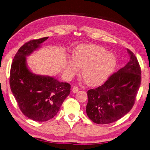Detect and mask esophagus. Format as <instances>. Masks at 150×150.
I'll return each instance as SVG.
<instances>
[{"instance_id": "esophagus-1", "label": "esophagus", "mask_w": 150, "mask_h": 150, "mask_svg": "<svg viewBox=\"0 0 150 150\" xmlns=\"http://www.w3.org/2000/svg\"><path fill=\"white\" fill-rule=\"evenodd\" d=\"M78 90H79V88H78V87H77V86H74L72 88V92L74 93L78 92Z\"/></svg>"}]
</instances>
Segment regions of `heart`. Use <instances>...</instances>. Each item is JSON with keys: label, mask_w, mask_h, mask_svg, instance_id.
<instances>
[{"label": "heart", "mask_w": 150, "mask_h": 150, "mask_svg": "<svg viewBox=\"0 0 150 150\" xmlns=\"http://www.w3.org/2000/svg\"><path fill=\"white\" fill-rule=\"evenodd\" d=\"M116 57L96 45H82L74 51V60L68 62L66 72L75 74L82 68L81 76L88 85L97 86L104 82L116 67Z\"/></svg>", "instance_id": "heart-1"}]
</instances>
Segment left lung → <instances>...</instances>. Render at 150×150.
<instances>
[{"label": "left lung", "mask_w": 150, "mask_h": 150, "mask_svg": "<svg viewBox=\"0 0 150 150\" xmlns=\"http://www.w3.org/2000/svg\"><path fill=\"white\" fill-rule=\"evenodd\" d=\"M127 50L130 58L125 66L103 85L87 92L86 114L94 123L115 122L133 107L141 85V71L136 56L130 50Z\"/></svg>", "instance_id": "obj_1"}]
</instances>
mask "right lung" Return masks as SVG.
Returning <instances> with one entry per match:
<instances>
[{"mask_svg":"<svg viewBox=\"0 0 150 150\" xmlns=\"http://www.w3.org/2000/svg\"><path fill=\"white\" fill-rule=\"evenodd\" d=\"M48 37L32 40L21 46L11 67L9 83L20 110L34 121L53 118L71 92V85L53 77L37 75L28 68L26 57L40 47Z\"/></svg>","mask_w":150,"mask_h":150,"instance_id":"right-lung-1","label":"right lung"}]
</instances>
